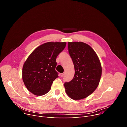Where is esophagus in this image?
I'll return each instance as SVG.
<instances>
[{
  "label": "esophagus",
  "mask_w": 127,
  "mask_h": 127,
  "mask_svg": "<svg viewBox=\"0 0 127 127\" xmlns=\"http://www.w3.org/2000/svg\"><path fill=\"white\" fill-rule=\"evenodd\" d=\"M60 76H61V77H63L64 76V73H62V74H60Z\"/></svg>",
  "instance_id": "esophagus-1"
}]
</instances>
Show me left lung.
Listing matches in <instances>:
<instances>
[{
  "label": "left lung",
  "instance_id": "1",
  "mask_svg": "<svg viewBox=\"0 0 127 127\" xmlns=\"http://www.w3.org/2000/svg\"><path fill=\"white\" fill-rule=\"evenodd\" d=\"M68 51L75 68L74 78L64 83L66 93L73 100L92 94L98 87L102 74L101 65L95 51L83 42H68Z\"/></svg>",
  "mask_w": 127,
  "mask_h": 127
}]
</instances>
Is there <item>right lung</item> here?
<instances>
[{
	"instance_id": "right-lung-1",
	"label": "right lung",
	"mask_w": 127,
	"mask_h": 127,
	"mask_svg": "<svg viewBox=\"0 0 127 127\" xmlns=\"http://www.w3.org/2000/svg\"><path fill=\"white\" fill-rule=\"evenodd\" d=\"M66 42H47L38 46L25 62L22 78L27 90L36 96H42L51 89L58 77L55 68L56 58L65 48Z\"/></svg>"
}]
</instances>
